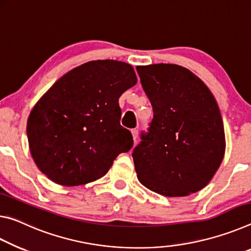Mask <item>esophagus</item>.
<instances>
[{"instance_id": "34e87169", "label": "esophagus", "mask_w": 251, "mask_h": 251, "mask_svg": "<svg viewBox=\"0 0 251 251\" xmlns=\"http://www.w3.org/2000/svg\"><path fill=\"white\" fill-rule=\"evenodd\" d=\"M131 133H132V137H133V140H134V142L137 141V139H138V130L137 129H132L131 130Z\"/></svg>"}]
</instances>
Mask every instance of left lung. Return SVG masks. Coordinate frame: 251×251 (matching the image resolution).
<instances>
[{"mask_svg": "<svg viewBox=\"0 0 251 251\" xmlns=\"http://www.w3.org/2000/svg\"><path fill=\"white\" fill-rule=\"evenodd\" d=\"M153 119L132 158L143 186L166 197H184L206 187L224 159L219 106L210 90L176 64L137 67Z\"/></svg>", "mask_w": 251, "mask_h": 251, "instance_id": "8db88e82", "label": "left lung"}]
</instances>
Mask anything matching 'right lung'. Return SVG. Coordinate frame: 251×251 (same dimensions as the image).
Wrapping results in <instances>:
<instances>
[{
    "mask_svg": "<svg viewBox=\"0 0 251 251\" xmlns=\"http://www.w3.org/2000/svg\"><path fill=\"white\" fill-rule=\"evenodd\" d=\"M137 83L130 64L90 61L60 77L32 109L26 132L32 158L53 182L80 186L103 176L133 146L120 125L119 98Z\"/></svg>",
    "mask_w": 251,
    "mask_h": 251,
    "instance_id": "add662e5",
    "label": "right lung"
}]
</instances>
